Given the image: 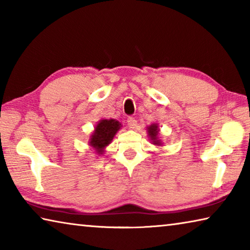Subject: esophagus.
Returning a JSON list of instances; mask_svg holds the SVG:
<instances>
[{
  "label": "esophagus",
  "mask_w": 250,
  "mask_h": 250,
  "mask_svg": "<svg viewBox=\"0 0 250 250\" xmlns=\"http://www.w3.org/2000/svg\"><path fill=\"white\" fill-rule=\"evenodd\" d=\"M128 125H129V128H131V129H135L137 128V120H135V118H133V117H129L128 118Z\"/></svg>",
  "instance_id": "obj_1"
}]
</instances>
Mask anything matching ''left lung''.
Returning <instances> with one entry per match:
<instances>
[{"label": "left lung", "mask_w": 250, "mask_h": 250, "mask_svg": "<svg viewBox=\"0 0 250 250\" xmlns=\"http://www.w3.org/2000/svg\"><path fill=\"white\" fill-rule=\"evenodd\" d=\"M159 126L158 125H151L147 126V134H149V137L151 139V141L153 142L154 146H162V142L161 140H159L158 138V134H159Z\"/></svg>", "instance_id": "8db88e82"}]
</instances>
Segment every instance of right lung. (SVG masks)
Segmentation results:
<instances>
[{"label":"right lung","mask_w":250,"mask_h":250,"mask_svg":"<svg viewBox=\"0 0 250 250\" xmlns=\"http://www.w3.org/2000/svg\"><path fill=\"white\" fill-rule=\"evenodd\" d=\"M121 128V124L115 119H103L97 124L95 131L89 139V146L98 154H103L104 147L111 143L113 137Z\"/></svg>","instance_id":"add662e5"}]
</instances>
